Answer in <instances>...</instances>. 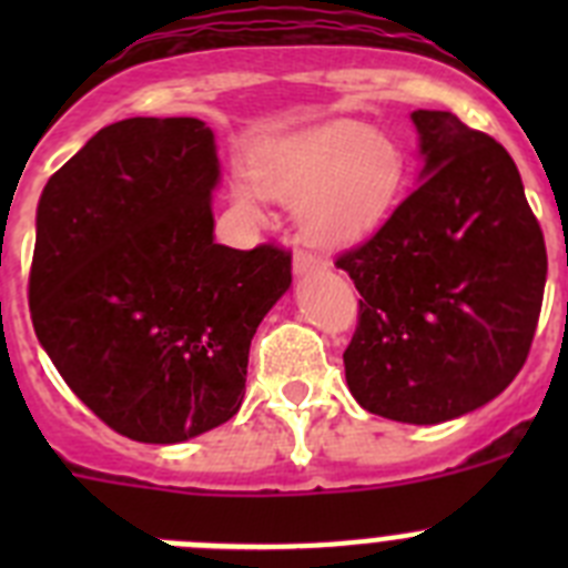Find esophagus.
Here are the masks:
<instances>
[{
    "instance_id": "34e87169",
    "label": "esophagus",
    "mask_w": 568,
    "mask_h": 568,
    "mask_svg": "<svg viewBox=\"0 0 568 568\" xmlns=\"http://www.w3.org/2000/svg\"><path fill=\"white\" fill-rule=\"evenodd\" d=\"M293 270H295V275L324 273V270H327V261L318 258V255H313V253H298L293 261Z\"/></svg>"
}]
</instances>
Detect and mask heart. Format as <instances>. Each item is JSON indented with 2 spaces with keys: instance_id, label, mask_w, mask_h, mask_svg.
Here are the masks:
<instances>
[{
  "instance_id": "b5f03b06",
  "label": "heart",
  "mask_w": 568,
  "mask_h": 568,
  "mask_svg": "<svg viewBox=\"0 0 568 568\" xmlns=\"http://www.w3.org/2000/svg\"><path fill=\"white\" fill-rule=\"evenodd\" d=\"M250 175L255 190L295 204L301 239L335 250L369 235L389 215L406 182V153L381 130L333 122L255 150ZM255 190L235 184V202L253 210Z\"/></svg>"
}]
</instances>
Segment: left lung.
I'll return each mask as SVG.
<instances>
[{"label": "left lung", "instance_id": "left-lung-1", "mask_svg": "<svg viewBox=\"0 0 568 568\" xmlns=\"http://www.w3.org/2000/svg\"><path fill=\"white\" fill-rule=\"evenodd\" d=\"M418 187L369 241L338 255L361 293L344 353L366 413L444 424L498 398L529 355L546 244L520 173L449 110H415Z\"/></svg>", "mask_w": 568, "mask_h": 568}]
</instances>
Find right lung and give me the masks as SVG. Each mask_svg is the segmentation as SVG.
Listing matches in <instances>:
<instances>
[{"label": "right lung", "instance_id": "add662e5", "mask_svg": "<svg viewBox=\"0 0 568 568\" xmlns=\"http://www.w3.org/2000/svg\"><path fill=\"white\" fill-rule=\"evenodd\" d=\"M215 135L135 115L50 175L30 318L64 384L110 429L182 444L239 413L250 341L293 284L290 253L215 244Z\"/></svg>", "mask_w": 568, "mask_h": 568}]
</instances>
